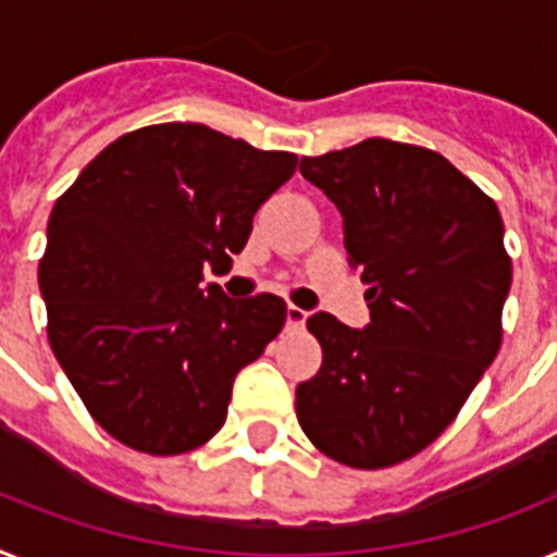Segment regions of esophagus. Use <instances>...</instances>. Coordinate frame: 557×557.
Masks as SVG:
<instances>
[{"label":"esophagus","instance_id":"1","mask_svg":"<svg viewBox=\"0 0 557 557\" xmlns=\"http://www.w3.org/2000/svg\"><path fill=\"white\" fill-rule=\"evenodd\" d=\"M307 315H310V312L301 310V307H296V305H289V307H287V327L301 330V327H305Z\"/></svg>","mask_w":557,"mask_h":557}]
</instances>
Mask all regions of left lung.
Returning <instances> with one entry per match:
<instances>
[{
  "label": "left lung",
  "mask_w": 557,
  "mask_h": 557,
  "mask_svg": "<svg viewBox=\"0 0 557 557\" xmlns=\"http://www.w3.org/2000/svg\"><path fill=\"white\" fill-rule=\"evenodd\" d=\"M298 170L338 207L370 307L364 330L307 319L324 361L296 387L298 424L333 461L384 470L430 447L498 356L512 284L504 222L426 147L364 139Z\"/></svg>",
  "instance_id": "8db88e82"
}]
</instances>
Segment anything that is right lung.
Here are the masks:
<instances>
[{
	"mask_svg": "<svg viewBox=\"0 0 557 557\" xmlns=\"http://www.w3.org/2000/svg\"><path fill=\"white\" fill-rule=\"evenodd\" d=\"M298 159L205 124L124 133L57 201L39 289L50 350L124 447L182 455L222 430L238 370L282 333L273 293L233 301L222 273Z\"/></svg>",
	"mask_w": 557,
	"mask_h": 557,
	"instance_id": "obj_1",
	"label": "right lung"
}]
</instances>
